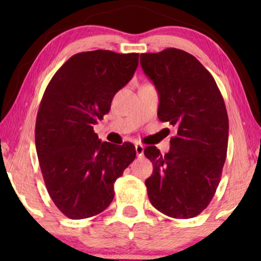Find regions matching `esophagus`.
Here are the masks:
<instances>
[{
	"mask_svg": "<svg viewBox=\"0 0 261 261\" xmlns=\"http://www.w3.org/2000/svg\"><path fill=\"white\" fill-rule=\"evenodd\" d=\"M135 151H137L138 156H142L144 155V146H142L141 144H137L135 145Z\"/></svg>",
	"mask_w": 261,
	"mask_h": 261,
	"instance_id": "obj_1",
	"label": "esophagus"
}]
</instances>
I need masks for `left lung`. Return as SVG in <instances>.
<instances>
[{"label":"left lung","instance_id":"left-lung-1","mask_svg":"<svg viewBox=\"0 0 261 261\" xmlns=\"http://www.w3.org/2000/svg\"><path fill=\"white\" fill-rule=\"evenodd\" d=\"M140 64L159 94L158 117L177 127L170 151L145 148L153 164L146 179L149 202L174 219H191L215 195L226 162L228 115L212 74L194 56L178 48L142 53Z\"/></svg>","mask_w":261,"mask_h":261}]
</instances>
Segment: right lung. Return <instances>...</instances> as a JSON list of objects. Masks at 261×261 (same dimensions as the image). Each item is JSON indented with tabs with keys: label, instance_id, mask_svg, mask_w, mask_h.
<instances>
[{
	"label": "right lung",
	"instance_id": "obj_1",
	"mask_svg": "<svg viewBox=\"0 0 261 261\" xmlns=\"http://www.w3.org/2000/svg\"><path fill=\"white\" fill-rule=\"evenodd\" d=\"M138 53L107 49L77 53L44 92L35 122V147L49 197L64 215L82 220L108 208L114 183L137 155L130 142H102L94 124L132 80Z\"/></svg>",
	"mask_w": 261,
	"mask_h": 261
}]
</instances>
